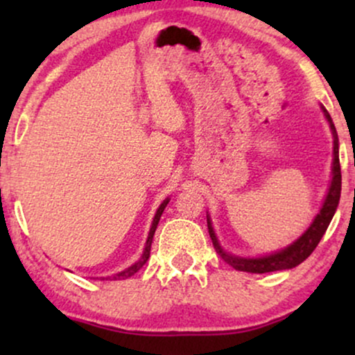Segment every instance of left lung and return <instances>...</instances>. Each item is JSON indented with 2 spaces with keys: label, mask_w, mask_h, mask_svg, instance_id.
<instances>
[{
  "label": "left lung",
  "mask_w": 355,
  "mask_h": 355,
  "mask_svg": "<svg viewBox=\"0 0 355 355\" xmlns=\"http://www.w3.org/2000/svg\"><path fill=\"white\" fill-rule=\"evenodd\" d=\"M322 113H324L325 120H327L329 126H331L332 138H334V158H332V178L329 183L327 193H325L324 202L319 214L315 215L312 220L311 225L307 227V230L300 235L299 239L294 240L291 245L284 247L282 250H277L274 254L267 255H259V257H240L234 255L230 252H227L225 248L220 245L217 234H215L214 225H211L210 215H207V223H209V234L211 242H214L215 250L217 254L225 260L229 266H232L235 270L242 272H250V274H267V272H275V270H287V268H294L302 263L309 255L312 254L313 248L319 245L320 239L324 237L325 230H327L329 223L336 214L337 205L340 200V187H342V175H340V164H339V137H337L336 126L329 112L320 105Z\"/></svg>",
  "instance_id": "1"
}]
</instances>
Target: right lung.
<instances>
[{
  "label": "right lung",
  "mask_w": 355,
  "mask_h": 355,
  "mask_svg": "<svg viewBox=\"0 0 355 355\" xmlns=\"http://www.w3.org/2000/svg\"><path fill=\"white\" fill-rule=\"evenodd\" d=\"M168 202H170V198L166 197L165 200L160 203V207H158V209H157V214H155V217H153L152 227H150L148 237H146V243H145V248H144V254H141L140 259H138L137 262L133 263V266H130L128 268H125V270L118 272V274H115V275H112V277H100L101 280H123V279H128V277H132L133 274H137V272L140 270V268L145 266V263H146V260H148V257H150V248H152V242H153V235H155V230H157V225H158V222H160V217H162V214H164V210H165L166 203H168Z\"/></svg>",
  "instance_id": "right-lung-1"
}]
</instances>
